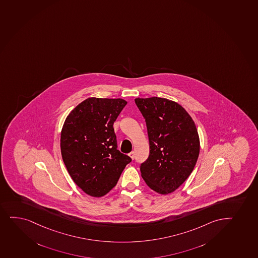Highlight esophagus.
<instances>
[{
    "label": "esophagus",
    "mask_w": 258,
    "mask_h": 258,
    "mask_svg": "<svg viewBox=\"0 0 258 258\" xmlns=\"http://www.w3.org/2000/svg\"><path fill=\"white\" fill-rule=\"evenodd\" d=\"M128 156L131 157V159H134V158H135V152H131L130 154H128Z\"/></svg>",
    "instance_id": "obj_1"
}]
</instances>
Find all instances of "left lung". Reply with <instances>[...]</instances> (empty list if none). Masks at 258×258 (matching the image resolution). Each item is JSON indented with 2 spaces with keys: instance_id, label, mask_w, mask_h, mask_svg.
<instances>
[{
  "instance_id": "left-lung-1",
  "label": "left lung",
  "mask_w": 258,
  "mask_h": 258,
  "mask_svg": "<svg viewBox=\"0 0 258 258\" xmlns=\"http://www.w3.org/2000/svg\"><path fill=\"white\" fill-rule=\"evenodd\" d=\"M135 102L145 118L150 147L148 159L141 165L142 178L157 193L170 194L197 164L200 153L197 126L177 102L158 97Z\"/></svg>"
}]
</instances>
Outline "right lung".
<instances>
[{"label":"right lung","instance_id":"add662e5","mask_svg":"<svg viewBox=\"0 0 258 258\" xmlns=\"http://www.w3.org/2000/svg\"><path fill=\"white\" fill-rule=\"evenodd\" d=\"M127 104L122 99L88 98L70 111L61 128V157L76 185L101 197L116 186L127 155L116 146L113 124Z\"/></svg>","mask_w":258,"mask_h":258}]
</instances>
